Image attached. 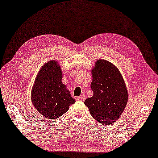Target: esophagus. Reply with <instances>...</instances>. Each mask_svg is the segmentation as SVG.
I'll return each mask as SVG.
<instances>
[{"label":"esophagus","instance_id":"34e87169","mask_svg":"<svg viewBox=\"0 0 158 158\" xmlns=\"http://www.w3.org/2000/svg\"><path fill=\"white\" fill-rule=\"evenodd\" d=\"M85 98H86L85 95L81 94L80 96H79V97L77 98H78V100H80V101H84V100H85Z\"/></svg>","mask_w":158,"mask_h":158}]
</instances>
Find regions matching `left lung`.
Segmentation results:
<instances>
[{
	"label": "left lung",
	"mask_w": 158,
	"mask_h": 158,
	"mask_svg": "<svg viewBox=\"0 0 158 158\" xmlns=\"http://www.w3.org/2000/svg\"><path fill=\"white\" fill-rule=\"evenodd\" d=\"M93 96L84 104L96 121L103 125L114 123L128 101V92L118 69L109 61L98 60L91 70Z\"/></svg>",
	"instance_id": "8db88e82"
}]
</instances>
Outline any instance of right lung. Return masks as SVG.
Instances as JSON below:
<instances>
[{
  "label": "right lung",
  "instance_id": "1",
  "mask_svg": "<svg viewBox=\"0 0 158 158\" xmlns=\"http://www.w3.org/2000/svg\"><path fill=\"white\" fill-rule=\"evenodd\" d=\"M62 71L56 60H50L40 69L32 88L33 106L49 119H57L66 113L76 101L61 82Z\"/></svg>",
  "mask_w": 158,
  "mask_h": 158
}]
</instances>
